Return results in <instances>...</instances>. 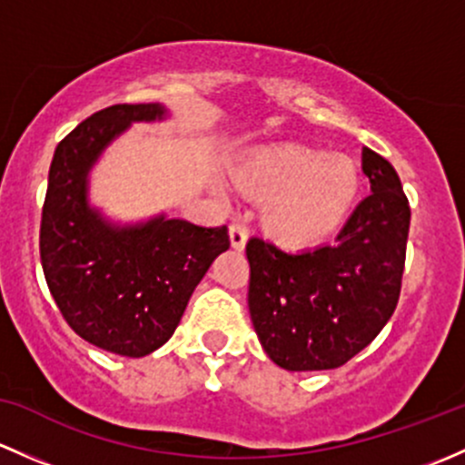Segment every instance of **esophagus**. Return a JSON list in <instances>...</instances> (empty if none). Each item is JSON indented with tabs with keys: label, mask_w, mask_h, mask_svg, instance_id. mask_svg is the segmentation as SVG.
<instances>
[{
	"label": "esophagus",
	"mask_w": 465,
	"mask_h": 465,
	"mask_svg": "<svg viewBox=\"0 0 465 465\" xmlns=\"http://www.w3.org/2000/svg\"><path fill=\"white\" fill-rule=\"evenodd\" d=\"M246 239H248L246 228L239 226V223H232V226H231V243H232L234 251H243V248H246Z\"/></svg>",
	"instance_id": "34e87169"
}]
</instances>
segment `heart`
Wrapping results in <instances>:
<instances>
[{
	"label": "heart",
	"instance_id": "1",
	"mask_svg": "<svg viewBox=\"0 0 465 465\" xmlns=\"http://www.w3.org/2000/svg\"><path fill=\"white\" fill-rule=\"evenodd\" d=\"M243 194L262 199L260 222L284 246H315L338 231L361 190V172L347 156L298 143L257 147L232 167Z\"/></svg>",
	"mask_w": 465,
	"mask_h": 465
}]
</instances>
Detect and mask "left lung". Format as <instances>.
<instances>
[{"instance_id": "obj_1", "label": "left lung", "mask_w": 465, "mask_h": 465, "mask_svg": "<svg viewBox=\"0 0 465 465\" xmlns=\"http://www.w3.org/2000/svg\"><path fill=\"white\" fill-rule=\"evenodd\" d=\"M371 194L336 243L284 252L252 237L248 309L257 338L289 371L336 370L374 340L394 313L405 266L410 203L390 161L362 147Z\"/></svg>"}]
</instances>
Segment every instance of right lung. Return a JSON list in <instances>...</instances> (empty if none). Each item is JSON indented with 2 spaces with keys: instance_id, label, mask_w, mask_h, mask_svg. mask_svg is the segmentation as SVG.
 <instances>
[{
  "instance_id": "add662e5",
  "label": "right lung",
  "mask_w": 465,
  "mask_h": 465,
  "mask_svg": "<svg viewBox=\"0 0 465 465\" xmlns=\"http://www.w3.org/2000/svg\"><path fill=\"white\" fill-rule=\"evenodd\" d=\"M170 118L165 104H114L55 147L42 208L40 257L69 327L95 347L143 358L172 338L194 289L231 248L228 228L165 213L118 223L89 199V174L134 123Z\"/></svg>"
}]
</instances>
